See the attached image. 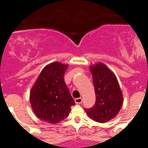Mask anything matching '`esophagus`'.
<instances>
[{"label": "esophagus", "instance_id": "34e87169", "mask_svg": "<svg viewBox=\"0 0 148 148\" xmlns=\"http://www.w3.org/2000/svg\"><path fill=\"white\" fill-rule=\"evenodd\" d=\"M74 100H75V103H77V104H80V103H82V99L81 97H77V98H75L74 99Z\"/></svg>", "mask_w": 148, "mask_h": 148}]
</instances>
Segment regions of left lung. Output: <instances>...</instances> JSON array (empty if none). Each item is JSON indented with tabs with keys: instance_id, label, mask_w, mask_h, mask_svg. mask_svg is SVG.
<instances>
[{
	"instance_id": "1",
	"label": "left lung",
	"mask_w": 148,
	"mask_h": 148,
	"mask_svg": "<svg viewBox=\"0 0 148 148\" xmlns=\"http://www.w3.org/2000/svg\"><path fill=\"white\" fill-rule=\"evenodd\" d=\"M90 71L92 75L96 100L92 107L84 110L94 121L107 122L119 112L123 103L122 93L114 73L104 64L99 63L91 66Z\"/></svg>"
}]
</instances>
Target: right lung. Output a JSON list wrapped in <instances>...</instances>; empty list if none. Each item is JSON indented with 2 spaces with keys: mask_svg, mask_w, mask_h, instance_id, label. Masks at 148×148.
Instances as JSON below:
<instances>
[{
  "mask_svg": "<svg viewBox=\"0 0 148 148\" xmlns=\"http://www.w3.org/2000/svg\"><path fill=\"white\" fill-rule=\"evenodd\" d=\"M68 66L54 62L41 71L30 93V103L35 115L51 124L66 118L75 104L64 81Z\"/></svg>",
  "mask_w": 148,
  "mask_h": 148,
  "instance_id": "obj_1",
  "label": "right lung"
}]
</instances>
